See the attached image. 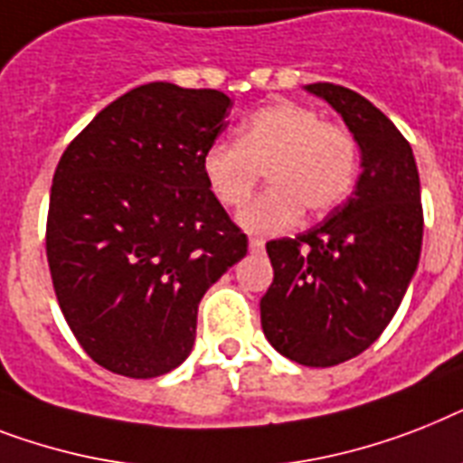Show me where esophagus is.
Here are the masks:
<instances>
[{
  "mask_svg": "<svg viewBox=\"0 0 463 463\" xmlns=\"http://www.w3.org/2000/svg\"><path fill=\"white\" fill-rule=\"evenodd\" d=\"M250 251H264V240L251 238L250 240Z\"/></svg>",
  "mask_w": 463,
  "mask_h": 463,
  "instance_id": "esophagus-1",
  "label": "esophagus"
}]
</instances>
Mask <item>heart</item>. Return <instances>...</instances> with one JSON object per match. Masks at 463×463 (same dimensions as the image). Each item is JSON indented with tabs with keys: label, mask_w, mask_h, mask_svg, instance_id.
<instances>
[{
	"label": "heart",
	"mask_w": 463,
	"mask_h": 463,
	"mask_svg": "<svg viewBox=\"0 0 463 463\" xmlns=\"http://www.w3.org/2000/svg\"><path fill=\"white\" fill-rule=\"evenodd\" d=\"M269 173L270 187L244 206L240 223L259 235L290 231L307 209L333 212L349 197L359 149L347 128L323 121L302 101H273L240 126L238 140L219 137L202 154V173L223 206H242Z\"/></svg>",
	"instance_id": "obj_1"
}]
</instances>
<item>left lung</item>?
Instances as JSON below:
<instances>
[{
	"label": "left lung",
	"instance_id": "left-lung-1",
	"mask_svg": "<svg viewBox=\"0 0 463 463\" xmlns=\"http://www.w3.org/2000/svg\"><path fill=\"white\" fill-rule=\"evenodd\" d=\"M362 149L354 194L317 228L266 242L273 283L261 297L266 340L302 366L362 354L392 321L420 257L423 206L407 137L354 90L311 82Z\"/></svg>",
	"mask_w": 463,
	"mask_h": 463
}]
</instances>
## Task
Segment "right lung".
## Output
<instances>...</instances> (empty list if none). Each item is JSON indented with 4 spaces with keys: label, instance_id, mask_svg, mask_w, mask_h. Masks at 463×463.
<instances>
[{
    "label": "right lung",
    "instance_id": "obj_1",
    "mask_svg": "<svg viewBox=\"0 0 463 463\" xmlns=\"http://www.w3.org/2000/svg\"><path fill=\"white\" fill-rule=\"evenodd\" d=\"M231 97L149 82L75 135L54 171L47 261L56 299L92 362L156 378L193 352L204 292L247 254L202 173Z\"/></svg>",
    "mask_w": 463,
    "mask_h": 463
}]
</instances>
